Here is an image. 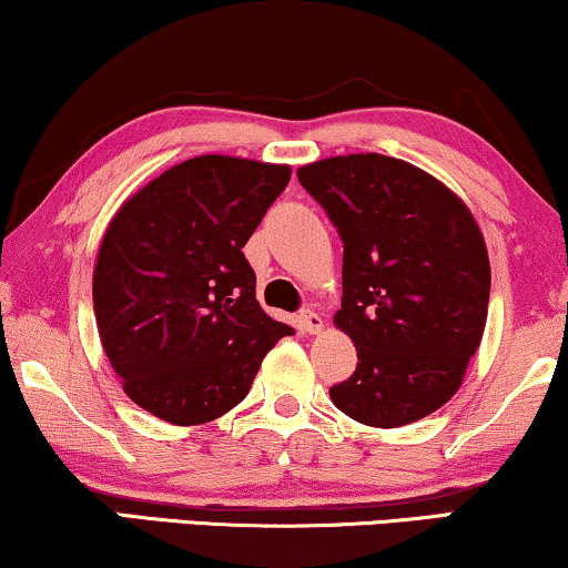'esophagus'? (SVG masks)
I'll list each match as a JSON object with an SVG mask.
<instances>
[{"mask_svg": "<svg viewBox=\"0 0 568 568\" xmlns=\"http://www.w3.org/2000/svg\"><path fill=\"white\" fill-rule=\"evenodd\" d=\"M300 323H302V328H305V333H321V328H323L321 315L313 313V310H310V307H305L300 313Z\"/></svg>", "mask_w": 568, "mask_h": 568, "instance_id": "obj_1", "label": "esophagus"}]
</instances>
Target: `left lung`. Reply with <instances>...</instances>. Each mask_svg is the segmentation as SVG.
<instances>
[{
	"instance_id": "left-lung-1",
	"label": "left lung",
	"mask_w": 568,
	"mask_h": 568,
	"mask_svg": "<svg viewBox=\"0 0 568 568\" xmlns=\"http://www.w3.org/2000/svg\"><path fill=\"white\" fill-rule=\"evenodd\" d=\"M297 178L344 243L336 325L359 362L331 400L379 429L434 414L484 336L491 266L476 220L437 178L385 154L321 160Z\"/></svg>"
}]
</instances>
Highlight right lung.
Returning a JSON list of instances; mask_svg holds the SVG:
<instances>
[{"mask_svg":"<svg viewBox=\"0 0 568 568\" xmlns=\"http://www.w3.org/2000/svg\"><path fill=\"white\" fill-rule=\"evenodd\" d=\"M286 165L222 158L170 168L113 216L92 302L123 390L162 422L227 414L294 328L263 313L243 247L282 196Z\"/></svg>","mask_w":568,"mask_h":568,"instance_id":"add662e5","label":"right lung"}]
</instances>
